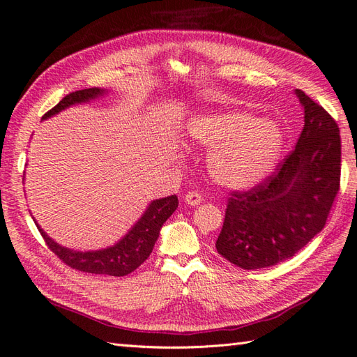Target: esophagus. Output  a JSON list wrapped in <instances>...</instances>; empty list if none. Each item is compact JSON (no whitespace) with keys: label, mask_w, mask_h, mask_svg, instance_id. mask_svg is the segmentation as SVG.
Returning <instances> with one entry per match:
<instances>
[{"label":"esophagus","mask_w":357,"mask_h":357,"mask_svg":"<svg viewBox=\"0 0 357 357\" xmlns=\"http://www.w3.org/2000/svg\"><path fill=\"white\" fill-rule=\"evenodd\" d=\"M202 201V197L199 195L198 192H188L185 195V202L188 205H192V207H195V205H199Z\"/></svg>","instance_id":"34e87169"}]
</instances>
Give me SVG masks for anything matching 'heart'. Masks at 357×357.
Wrapping results in <instances>:
<instances>
[{"instance_id":"b5f03b06","label":"heart","mask_w":357,"mask_h":357,"mask_svg":"<svg viewBox=\"0 0 357 357\" xmlns=\"http://www.w3.org/2000/svg\"><path fill=\"white\" fill-rule=\"evenodd\" d=\"M190 142L210 150L211 178L229 189H245L262 181L275 167L283 149L280 128L245 112H220L193 117Z\"/></svg>"}]
</instances>
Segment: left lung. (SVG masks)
I'll list each match as a JSON object with an SVG mask.
<instances>
[{
    "label": "left lung",
    "instance_id": "obj_1",
    "mask_svg": "<svg viewBox=\"0 0 357 357\" xmlns=\"http://www.w3.org/2000/svg\"><path fill=\"white\" fill-rule=\"evenodd\" d=\"M304 129L283 164L261 185L228 199L215 248L243 269H261L295 256L325 228L340 190V128L321 105L295 91Z\"/></svg>",
    "mask_w": 357,
    "mask_h": 357
}]
</instances>
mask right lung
I'll return each instance as SVG.
<instances>
[{
  "instance_id": "right-lung-1",
  "label": "right lung",
  "mask_w": 357,
  "mask_h": 357,
  "mask_svg": "<svg viewBox=\"0 0 357 357\" xmlns=\"http://www.w3.org/2000/svg\"><path fill=\"white\" fill-rule=\"evenodd\" d=\"M107 92L109 91L101 88H89L71 92L53 107L50 112L43 116V121L68 109L71 105L84 104L100 98V96H104ZM177 207L178 199L176 195L152 201L149 204V207L146 208L142 218L135 222L132 228L129 229L128 234L123 235L116 244L107 248H101V250L91 252H79L68 247H62L56 241H53L50 236L40 228V225L36 222L34 218L32 219H34L41 236L45 238L50 250L55 253L63 264H67L73 269H79V271L83 273L123 277L135 271V269L150 256L159 236L162 225L167 222V219L176 211Z\"/></svg>"
}]
</instances>
